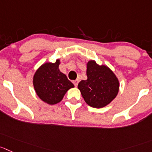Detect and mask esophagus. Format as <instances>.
I'll use <instances>...</instances> for the list:
<instances>
[{
    "label": "esophagus",
    "mask_w": 152,
    "mask_h": 152,
    "mask_svg": "<svg viewBox=\"0 0 152 152\" xmlns=\"http://www.w3.org/2000/svg\"><path fill=\"white\" fill-rule=\"evenodd\" d=\"M73 83H74V84H75V86L77 87V84H78V83H79V80H74Z\"/></svg>",
    "instance_id": "34e87169"
}]
</instances>
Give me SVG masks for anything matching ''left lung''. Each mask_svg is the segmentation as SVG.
<instances>
[{"instance_id": "8db88e82", "label": "left lung", "mask_w": 152, "mask_h": 152, "mask_svg": "<svg viewBox=\"0 0 152 152\" xmlns=\"http://www.w3.org/2000/svg\"><path fill=\"white\" fill-rule=\"evenodd\" d=\"M86 76L87 79L81 80L77 88L85 102L92 107H104L118 95V79L106 65L89 60L86 63Z\"/></svg>"}]
</instances>
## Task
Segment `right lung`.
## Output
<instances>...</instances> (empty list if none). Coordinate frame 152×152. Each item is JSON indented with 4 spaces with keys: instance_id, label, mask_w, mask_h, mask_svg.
<instances>
[{
    "instance_id": "add662e5",
    "label": "right lung",
    "mask_w": 152,
    "mask_h": 152,
    "mask_svg": "<svg viewBox=\"0 0 152 152\" xmlns=\"http://www.w3.org/2000/svg\"><path fill=\"white\" fill-rule=\"evenodd\" d=\"M60 59H57L55 63H43L33 77L37 95L42 102L50 105L61 102L67 91L75 87L66 75L60 71Z\"/></svg>"
}]
</instances>
